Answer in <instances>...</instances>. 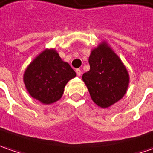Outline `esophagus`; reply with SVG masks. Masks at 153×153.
Segmentation results:
<instances>
[{"label":"esophagus","mask_w":153,"mask_h":153,"mask_svg":"<svg viewBox=\"0 0 153 153\" xmlns=\"http://www.w3.org/2000/svg\"><path fill=\"white\" fill-rule=\"evenodd\" d=\"M76 75H77V76H82V71H81L80 69H76Z\"/></svg>","instance_id":"1"}]
</instances>
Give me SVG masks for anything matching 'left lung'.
<instances>
[{"instance_id":"1","label":"left lung","mask_w":153,"mask_h":153,"mask_svg":"<svg viewBox=\"0 0 153 153\" xmlns=\"http://www.w3.org/2000/svg\"><path fill=\"white\" fill-rule=\"evenodd\" d=\"M88 63L90 70L82 75V80L94 102L106 108L123 97L129 82L128 74L110 47L103 43L94 49Z\"/></svg>"}]
</instances>
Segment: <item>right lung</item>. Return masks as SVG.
Returning a JSON list of instances; mask_svg holds the SVG:
<instances>
[{"label":"right lung","mask_w":153,"mask_h":153,"mask_svg":"<svg viewBox=\"0 0 153 153\" xmlns=\"http://www.w3.org/2000/svg\"><path fill=\"white\" fill-rule=\"evenodd\" d=\"M75 76L73 69L55 50L46 49L27 67L24 82L34 99L48 105L61 98L65 84Z\"/></svg>","instance_id":"right-lung-1"}]
</instances>
